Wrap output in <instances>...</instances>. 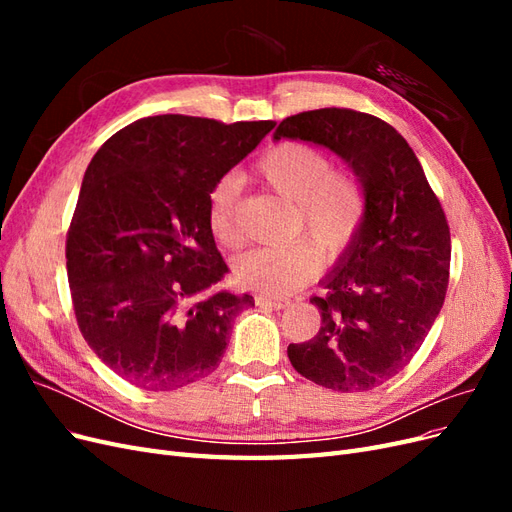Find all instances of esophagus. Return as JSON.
<instances>
[{
	"instance_id": "34e87169",
	"label": "esophagus",
	"mask_w": 512,
	"mask_h": 512,
	"mask_svg": "<svg viewBox=\"0 0 512 512\" xmlns=\"http://www.w3.org/2000/svg\"><path fill=\"white\" fill-rule=\"evenodd\" d=\"M256 305L260 307H271V309H284L290 305L288 299H275V297H267V294H258L256 297Z\"/></svg>"
}]
</instances>
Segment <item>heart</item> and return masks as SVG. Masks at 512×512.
Instances as JSON below:
<instances>
[{"instance_id":"obj_1","label":"heart","mask_w":512,"mask_h":512,"mask_svg":"<svg viewBox=\"0 0 512 512\" xmlns=\"http://www.w3.org/2000/svg\"><path fill=\"white\" fill-rule=\"evenodd\" d=\"M258 177L292 203V235L303 232L327 258H337L350 245L363 220V192L354 177L333 170L320 149L305 143L275 145L260 158ZM237 205L239 181L226 175L209 194V228L226 245L241 239ZM318 269L316 248L307 241H292L243 254L235 265V280L269 297H282L307 284Z\"/></svg>"}]
</instances>
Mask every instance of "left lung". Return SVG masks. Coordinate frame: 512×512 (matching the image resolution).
Here are the masks:
<instances>
[{"label": "left lung", "instance_id": "1", "mask_svg": "<svg viewBox=\"0 0 512 512\" xmlns=\"http://www.w3.org/2000/svg\"><path fill=\"white\" fill-rule=\"evenodd\" d=\"M290 138L333 151L361 185L363 220L322 277L314 339L288 346L301 376L337 393L391 380L421 348L448 286L451 232L421 162L393 126L350 108L286 117L273 141Z\"/></svg>", "mask_w": 512, "mask_h": 512}]
</instances>
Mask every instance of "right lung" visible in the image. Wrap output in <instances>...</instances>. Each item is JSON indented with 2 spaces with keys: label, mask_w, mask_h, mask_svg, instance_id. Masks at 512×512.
Returning <instances> with one entry per match:
<instances>
[{
  "label": "right lung",
  "mask_w": 512,
  "mask_h": 512,
  "mask_svg": "<svg viewBox=\"0 0 512 512\" xmlns=\"http://www.w3.org/2000/svg\"><path fill=\"white\" fill-rule=\"evenodd\" d=\"M275 128L188 115L143 117L91 158L68 230L79 329L98 359L145 391H175L220 365L252 294L228 273L209 228V194Z\"/></svg>",
  "instance_id": "add662e5"
}]
</instances>
